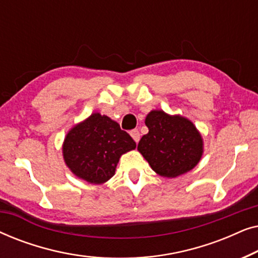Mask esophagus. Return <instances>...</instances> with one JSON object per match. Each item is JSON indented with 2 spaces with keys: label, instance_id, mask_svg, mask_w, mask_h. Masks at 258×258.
<instances>
[{
  "label": "esophagus",
  "instance_id": "1",
  "mask_svg": "<svg viewBox=\"0 0 258 258\" xmlns=\"http://www.w3.org/2000/svg\"><path fill=\"white\" fill-rule=\"evenodd\" d=\"M130 136L133 137V140L135 141L136 143L140 141V132H139V130H137V129L132 130V132H130Z\"/></svg>",
  "mask_w": 258,
  "mask_h": 258
}]
</instances>
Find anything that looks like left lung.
Here are the masks:
<instances>
[{
    "instance_id": "obj_1",
    "label": "left lung",
    "mask_w": 258,
    "mask_h": 258,
    "mask_svg": "<svg viewBox=\"0 0 258 258\" xmlns=\"http://www.w3.org/2000/svg\"><path fill=\"white\" fill-rule=\"evenodd\" d=\"M149 133L142 136L137 150L157 175L178 177L199 164L203 155V139L189 118L151 110L146 117Z\"/></svg>"
}]
</instances>
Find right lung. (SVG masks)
<instances>
[{
    "label": "right lung",
    "instance_id": "1",
    "mask_svg": "<svg viewBox=\"0 0 258 258\" xmlns=\"http://www.w3.org/2000/svg\"><path fill=\"white\" fill-rule=\"evenodd\" d=\"M135 148V141L117 122L93 112L67 133L62 154L76 177L90 184H103L115 175L122 155Z\"/></svg>",
    "mask_w": 258,
    "mask_h": 258
}]
</instances>
